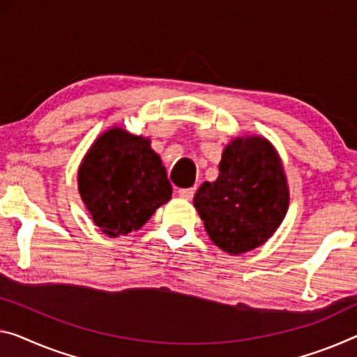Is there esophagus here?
Wrapping results in <instances>:
<instances>
[{"label":"esophagus","mask_w":357,"mask_h":357,"mask_svg":"<svg viewBox=\"0 0 357 357\" xmlns=\"http://www.w3.org/2000/svg\"><path fill=\"white\" fill-rule=\"evenodd\" d=\"M178 195L180 197H183V199H191V197L195 196V188H182L178 190Z\"/></svg>","instance_id":"34e87169"}]
</instances>
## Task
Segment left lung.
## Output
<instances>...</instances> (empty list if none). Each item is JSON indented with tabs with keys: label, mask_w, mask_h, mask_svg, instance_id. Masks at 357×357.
I'll use <instances>...</instances> for the list:
<instances>
[{
	"label": "left lung",
	"mask_w": 357,
	"mask_h": 357,
	"mask_svg": "<svg viewBox=\"0 0 357 357\" xmlns=\"http://www.w3.org/2000/svg\"><path fill=\"white\" fill-rule=\"evenodd\" d=\"M220 174L195 195L212 243L229 255L260 248L289 209V185L276 148L261 135L236 137L225 146Z\"/></svg>",
	"instance_id": "1"
}]
</instances>
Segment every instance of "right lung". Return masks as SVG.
Wrapping results in <instances>:
<instances>
[{"label": "right lung", "mask_w": 357, "mask_h": 357, "mask_svg": "<svg viewBox=\"0 0 357 357\" xmlns=\"http://www.w3.org/2000/svg\"><path fill=\"white\" fill-rule=\"evenodd\" d=\"M78 191L109 238L137 231L171 199L172 186L148 137L113 126L91 145L78 169Z\"/></svg>", "instance_id": "obj_1"}]
</instances>
